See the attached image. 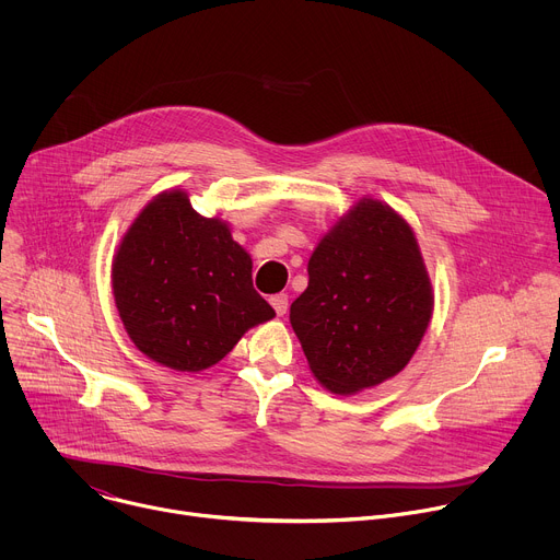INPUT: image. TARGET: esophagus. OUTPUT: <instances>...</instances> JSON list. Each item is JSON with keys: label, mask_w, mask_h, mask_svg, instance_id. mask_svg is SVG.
<instances>
[{"label": "esophagus", "mask_w": 560, "mask_h": 560, "mask_svg": "<svg viewBox=\"0 0 560 560\" xmlns=\"http://www.w3.org/2000/svg\"><path fill=\"white\" fill-rule=\"evenodd\" d=\"M270 303H272V307H275V312H277L279 316H283V314L288 312V294H285V292L275 294V296L270 299Z\"/></svg>", "instance_id": "34e87169"}]
</instances>
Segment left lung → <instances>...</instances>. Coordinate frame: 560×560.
I'll return each mask as SVG.
<instances>
[{
	"mask_svg": "<svg viewBox=\"0 0 560 560\" xmlns=\"http://www.w3.org/2000/svg\"><path fill=\"white\" fill-rule=\"evenodd\" d=\"M290 324L316 381L354 394L401 372L432 318L434 292L410 223L359 199L318 242Z\"/></svg>",
	"mask_w": 560,
	"mask_h": 560,
	"instance_id": "8db88e82",
	"label": "left lung"
}]
</instances>
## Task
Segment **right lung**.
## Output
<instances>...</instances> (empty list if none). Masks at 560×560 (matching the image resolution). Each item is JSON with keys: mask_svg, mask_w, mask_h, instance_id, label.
<instances>
[{"mask_svg": "<svg viewBox=\"0 0 560 560\" xmlns=\"http://www.w3.org/2000/svg\"><path fill=\"white\" fill-rule=\"evenodd\" d=\"M113 294L137 350L177 372L219 363L275 316L253 288L250 255L184 190L156 195L130 223L113 259Z\"/></svg>", "mask_w": 560, "mask_h": 560, "instance_id": "right-lung-1", "label": "right lung"}]
</instances>
